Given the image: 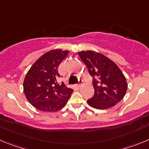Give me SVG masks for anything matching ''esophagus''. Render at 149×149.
<instances>
[{
    "mask_svg": "<svg viewBox=\"0 0 149 149\" xmlns=\"http://www.w3.org/2000/svg\"><path fill=\"white\" fill-rule=\"evenodd\" d=\"M81 82H82V80H81V79H79V83L78 84H76V87H77L78 89H79L80 88V87H81Z\"/></svg>",
    "mask_w": 149,
    "mask_h": 149,
    "instance_id": "34e87169",
    "label": "esophagus"
}]
</instances>
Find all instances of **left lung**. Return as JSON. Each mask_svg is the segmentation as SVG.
<instances>
[{"label": "left lung", "mask_w": 149, "mask_h": 149, "mask_svg": "<svg viewBox=\"0 0 149 149\" xmlns=\"http://www.w3.org/2000/svg\"><path fill=\"white\" fill-rule=\"evenodd\" d=\"M93 78L95 93L87 100L92 107L105 109L121 101L127 90L126 78L118 65L104 54L93 51L78 53Z\"/></svg>", "instance_id": "1"}]
</instances>
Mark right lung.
Segmentation results:
<instances>
[{"label":"right lung","mask_w":149,"mask_h":149,"mask_svg":"<svg viewBox=\"0 0 149 149\" xmlns=\"http://www.w3.org/2000/svg\"><path fill=\"white\" fill-rule=\"evenodd\" d=\"M68 53L61 49L51 50L40 56L28 71L23 91L29 103L38 110L56 112L70 98L73 90L56 81L60 76L58 67Z\"/></svg>","instance_id":"1"}]
</instances>
